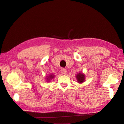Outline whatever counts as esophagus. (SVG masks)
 Masks as SVG:
<instances>
[{
	"mask_svg": "<svg viewBox=\"0 0 124 124\" xmlns=\"http://www.w3.org/2000/svg\"><path fill=\"white\" fill-rule=\"evenodd\" d=\"M62 74H65L66 75L67 73V70L65 68H62Z\"/></svg>",
	"mask_w": 124,
	"mask_h": 124,
	"instance_id": "obj_1",
	"label": "esophagus"
}]
</instances>
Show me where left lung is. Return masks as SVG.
<instances>
[{
  "label": "left lung",
  "mask_w": 124,
  "mask_h": 124,
  "mask_svg": "<svg viewBox=\"0 0 124 124\" xmlns=\"http://www.w3.org/2000/svg\"><path fill=\"white\" fill-rule=\"evenodd\" d=\"M76 78H77V82L80 84L83 83L85 81V76L82 72L77 73Z\"/></svg>",
  "instance_id": "1"
}]
</instances>
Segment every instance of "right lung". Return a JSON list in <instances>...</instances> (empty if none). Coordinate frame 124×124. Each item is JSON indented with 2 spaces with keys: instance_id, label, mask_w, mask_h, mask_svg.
Listing matches in <instances>:
<instances>
[{
  "instance_id": "obj_1",
  "label": "right lung",
  "mask_w": 124,
  "mask_h": 124,
  "mask_svg": "<svg viewBox=\"0 0 124 124\" xmlns=\"http://www.w3.org/2000/svg\"><path fill=\"white\" fill-rule=\"evenodd\" d=\"M55 76L54 74H49L48 76H46V82H50V81H51L52 80H53V78H55Z\"/></svg>"
}]
</instances>
